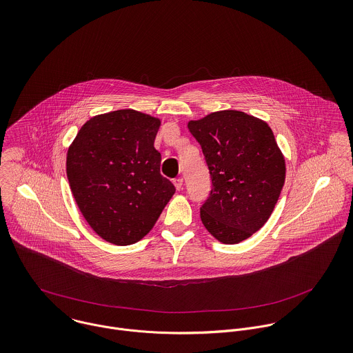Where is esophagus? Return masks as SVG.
I'll return each instance as SVG.
<instances>
[{
  "mask_svg": "<svg viewBox=\"0 0 353 353\" xmlns=\"http://www.w3.org/2000/svg\"><path fill=\"white\" fill-rule=\"evenodd\" d=\"M173 184H174V187H176V190H177V191L183 190V179H181V177L174 179V180H173Z\"/></svg>",
  "mask_w": 353,
  "mask_h": 353,
  "instance_id": "obj_1",
  "label": "esophagus"
}]
</instances>
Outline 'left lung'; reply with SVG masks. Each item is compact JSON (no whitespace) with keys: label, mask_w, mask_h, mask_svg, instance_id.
Here are the masks:
<instances>
[{"label":"left lung","mask_w":353,"mask_h":353,"mask_svg":"<svg viewBox=\"0 0 353 353\" xmlns=\"http://www.w3.org/2000/svg\"><path fill=\"white\" fill-rule=\"evenodd\" d=\"M202 147L210 196L201 219L212 236L237 244L270 218L285 183V159L272 128L239 110H221L188 123Z\"/></svg>","instance_id":"obj_1"}]
</instances>
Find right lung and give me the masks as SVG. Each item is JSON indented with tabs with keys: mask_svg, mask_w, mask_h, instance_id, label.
Wrapping results in <instances>:
<instances>
[{
	"mask_svg": "<svg viewBox=\"0 0 353 353\" xmlns=\"http://www.w3.org/2000/svg\"><path fill=\"white\" fill-rule=\"evenodd\" d=\"M159 119L132 109L90 119L67 154V176L79 210L103 240L130 245L143 239L173 196L161 174L154 141Z\"/></svg>",
	"mask_w": 353,
	"mask_h": 353,
	"instance_id": "1",
	"label": "right lung"
}]
</instances>
